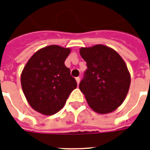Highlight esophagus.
Returning <instances> with one entry per match:
<instances>
[{"instance_id":"34e87169","label":"esophagus","mask_w":150,"mask_h":150,"mask_svg":"<svg viewBox=\"0 0 150 150\" xmlns=\"http://www.w3.org/2000/svg\"><path fill=\"white\" fill-rule=\"evenodd\" d=\"M75 79H76L77 84L79 85V82H80V78L79 77H76V78H75Z\"/></svg>"}]
</instances>
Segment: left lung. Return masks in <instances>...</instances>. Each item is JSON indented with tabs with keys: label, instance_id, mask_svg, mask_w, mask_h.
Masks as SVG:
<instances>
[{
	"label": "left lung",
	"instance_id": "8db88e82",
	"mask_svg": "<svg viewBox=\"0 0 150 150\" xmlns=\"http://www.w3.org/2000/svg\"><path fill=\"white\" fill-rule=\"evenodd\" d=\"M80 55L87 68L79 89L90 107L100 114L116 110L123 102L131 84L125 62L115 50L103 45L82 48Z\"/></svg>",
	"mask_w": 150,
	"mask_h": 150
}]
</instances>
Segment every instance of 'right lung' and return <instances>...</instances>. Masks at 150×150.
Returning a JSON list of instances; mask_svg holds the SVG:
<instances>
[{
  "label": "right lung",
  "mask_w": 150,
  "mask_h": 150,
  "mask_svg": "<svg viewBox=\"0 0 150 150\" xmlns=\"http://www.w3.org/2000/svg\"><path fill=\"white\" fill-rule=\"evenodd\" d=\"M70 49L50 45L38 50L28 60L21 75L23 91L34 110L53 115L64 107L77 87L64 61Z\"/></svg>",
  "instance_id": "add662e5"
}]
</instances>
